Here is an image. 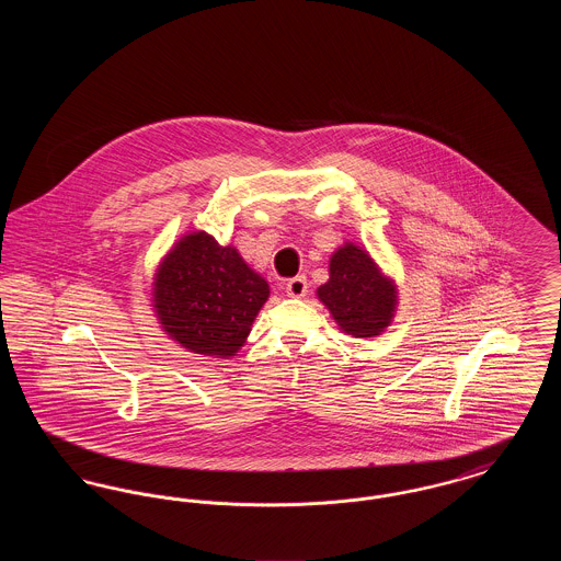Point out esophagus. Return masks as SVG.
I'll use <instances>...</instances> for the list:
<instances>
[{
    "mask_svg": "<svg viewBox=\"0 0 561 561\" xmlns=\"http://www.w3.org/2000/svg\"><path fill=\"white\" fill-rule=\"evenodd\" d=\"M307 279L302 277V275H298V277H293L288 284H286V294L290 296V298H305L307 296Z\"/></svg>",
    "mask_w": 561,
    "mask_h": 561,
    "instance_id": "esophagus-1",
    "label": "esophagus"
}]
</instances>
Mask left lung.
Returning <instances> with one entry per match:
<instances>
[{
  "instance_id": "left-lung-1",
  "label": "left lung",
  "mask_w": 561,
  "mask_h": 561,
  "mask_svg": "<svg viewBox=\"0 0 561 561\" xmlns=\"http://www.w3.org/2000/svg\"><path fill=\"white\" fill-rule=\"evenodd\" d=\"M328 273V282L316 294L336 325L353 339L380 336L398 313L396 279L380 268L366 248L353 241L332 252Z\"/></svg>"
}]
</instances>
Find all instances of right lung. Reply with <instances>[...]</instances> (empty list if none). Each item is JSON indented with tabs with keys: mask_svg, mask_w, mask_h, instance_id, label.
Returning <instances> with one entry per match:
<instances>
[{
	"mask_svg": "<svg viewBox=\"0 0 561 561\" xmlns=\"http://www.w3.org/2000/svg\"><path fill=\"white\" fill-rule=\"evenodd\" d=\"M267 279L206 231L172 243L153 273L151 307L181 347L229 359L240 351L268 298Z\"/></svg>",
	"mask_w": 561,
	"mask_h": 561,
	"instance_id": "right-lung-1",
	"label": "right lung"
}]
</instances>
